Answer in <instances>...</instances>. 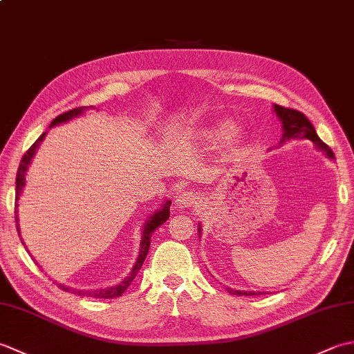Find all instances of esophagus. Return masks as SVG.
Masks as SVG:
<instances>
[{"label": "esophagus", "instance_id": "34e87169", "mask_svg": "<svg viewBox=\"0 0 354 354\" xmlns=\"http://www.w3.org/2000/svg\"><path fill=\"white\" fill-rule=\"evenodd\" d=\"M198 199H199V196H198L196 193H193V192H183V193L178 194L176 205H178L179 208L192 207V205L196 204Z\"/></svg>", "mask_w": 354, "mask_h": 354}]
</instances>
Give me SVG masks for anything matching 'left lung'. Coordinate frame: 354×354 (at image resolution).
<instances>
[{
    "label": "left lung",
    "mask_w": 354,
    "mask_h": 354,
    "mask_svg": "<svg viewBox=\"0 0 354 354\" xmlns=\"http://www.w3.org/2000/svg\"><path fill=\"white\" fill-rule=\"evenodd\" d=\"M274 111L283 123L284 133H283L281 142L288 141L290 138H307L313 141V145L319 150H324L328 158L335 156L326 142L321 141V138L317 135V131H315L313 124L309 122V118H307L303 112L292 108H284V106H280V104H274ZM228 292L232 293V295H246V297L260 295V292L255 293V292H242V290H232V289H228Z\"/></svg>",
    "instance_id": "1"
}]
</instances>
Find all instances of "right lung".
Segmentation results:
<instances>
[{
  "label": "right lung",
  "mask_w": 354,
  "mask_h": 354,
  "mask_svg": "<svg viewBox=\"0 0 354 354\" xmlns=\"http://www.w3.org/2000/svg\"><path fill=\"white\" fill-rule=\"evenodd\" d=\"M93 108V106H91ZM86 109V106H80V108H74V109H70L68 112H64V114L57 115L55 120H53L51 126L55 124H59V123H65L68 122V120H71L73 117H77L79 114H82ZM45 138V132L41 135L39 138H37L32 146H30V149L27 150V152L24 153V156H22V160L19 162V169H18V173H17V193H15V222H17V230H18V234H19V225H18V201H19V196H21V192H22V187L26 185V171L28 169V164L30 161H32V158L36 152V149L39 147L41 141ZM170 216V201H167L164 204L162 208L158 209V212L150 216L146 225H145V231H142V239H141V248H140V255H138V260L137 263H135V266L132 268L131 274L127 275L123 281H120L117 286H112V288H108V289H99V290H77V289H70L66 288V286L64 284H57L59 288H61L62 290L65 292H74L77 293V295H82V297H91V298H103V299H109V298H117V297H122L123 292L129 288V284L133 281V278L137 277L138 270L141 269V265L145 263L146 257H147V252H149V248H150V237H152L153 231L160 227V225H162L165 221L169 219ZM22 240V239H21Z\"/></svg>",
  "instance_id": "obj_1"
}]
</instances>
